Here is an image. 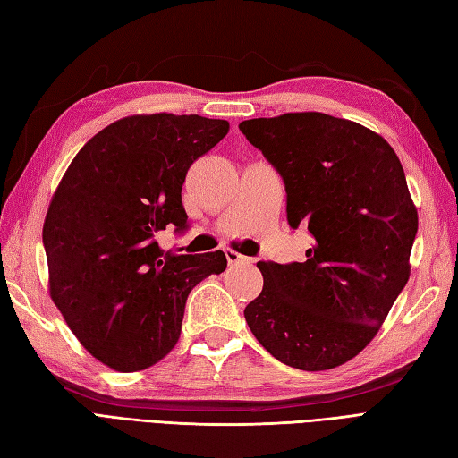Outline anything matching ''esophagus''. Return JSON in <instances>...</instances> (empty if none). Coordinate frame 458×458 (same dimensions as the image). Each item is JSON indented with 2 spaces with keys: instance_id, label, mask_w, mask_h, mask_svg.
Masks as SVG:
<instances>
[{
  "instance_id": "esophagus-1",
  "label": "esophagus",
  "mask_w": 458,
  "mask_h": 458,
  "mask_svg": "<svg viewBox=\"0 0 458 458\" xmlns=\"http://www.w3.org/2000/svg\"><path fill=\"white\" fill-rule=\"evenodd\" d=\"M224 256H226L228 264L230 266H240V264H251V258L248 256H242L240 251H234V250H224Z\"/></svg>"
}]
</instances>
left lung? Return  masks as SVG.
Listing matches in <instances>:
<instances>
[{
    "mask_svg": "<svg viewBox=\"0 0 458 458\" xmlns=\"http://www.w3.org/2000/svg\"><path fill=\"white\" fill-rule=\"evenodd\" d=\"M240 131L284 177L291 226L315 238L303 264L258 261L264 289L246 323L279 362L336 368L372 343L411 274L420 222L402 163L379 133L320 112Z\"/></svg>",
    "mask_w": 458,
    "mask_h": 458,
    "instance_id": "obj_1",
    "label": "left lung"
}]
</instances>
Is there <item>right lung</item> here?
Here are the masks:
<instances>
[{
	"instance_id": "1",
	"label": "right lung",
	"mask_w": 458,
	"mask_h": 458,
	"mask_svg": "<svg viewBox=\"0 0 458 458\" xmlns=\"http://www.w3.org/2000/svg\"><path fill=\"white\" fill-rule=\"evenodd\" d=\"M230 123L202 115L135 114L86 141L48 204V293L89 352L140 372L177 344L194 285L226 269L224 251L163 254L157 234L187 228L181 191L191 165Z\"/></svg>"
}]
</instances>
